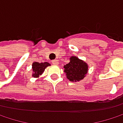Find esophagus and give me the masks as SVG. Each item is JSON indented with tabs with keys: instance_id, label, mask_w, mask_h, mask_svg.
Instances as JSON below:
<instances>
[{
	"instance_id": "obj_1",
	"label": "esophagus",
	"mask_w": 123,
	"mask_h": 123,
	"mask_svg": "<svg viewBox=\"0 0 123 123\" xmlns=\"http://www.w3.org/2000/svg\"><path fill=\"white\" fill-rule=\"evenodd\" d=\"M52 63L53 64V65H58V60H53V61H52Z\"/></svg>"
}]
</instances>
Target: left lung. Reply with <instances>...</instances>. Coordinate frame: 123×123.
Returning <instances> with one entry per match:
<instances>
[{
    "label": "left lung",
    "mask_w": 123,
    "mask_h": 123,
    "mask_svg": "<svg viewBox=\"0 0 123 123\" xmlns=\"http://www.w3.org/2000/svg\"><path fill=\"white\" fill-rule=\"evenodd\" d=\"M63 68L67 78L72 82H78L83 80L88 70L87 64L76 56L70 57V62L64 65Z\"/></svg>",
    "instance_id": "left-lung-1"
}]
</instances>
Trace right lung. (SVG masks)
Returning <instances> with one entry per match:
<instances>
[{
  "label": "right lung",
  "mask_w": 123,
  "mask_h": 123,
  "mask_svg": "<svg viewBox=\"0 0 123 123\" xmlns=\"http://www.w3.org/2000/svg\"><path fill=\"white\" fill-rule=\"evenodd\" d=\"M50 65V63H48V62H33L32 65V68H33V77L34 78H38L40 75H42V73L44 72L45 69L48 67Z\"/></svg>",
  "instance_id": "right-lung-1"
}]
</instances>
